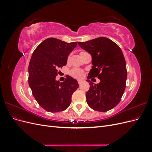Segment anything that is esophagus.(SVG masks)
I'll use <instances>...</instances> for the list:
<instances>
[{
	"label": "esophagus",
	"mask_w": 152,
	"mask_h": 152,
	"mask_svg": "<svg viewBox=\"0 0 152 152\" xmlns=\"http://www.w3.org/2000/svg\"><path fill=\"white\" fill-rule=\"evenodd\" d=\"M82 82H83V80H78V83H79V85H80Z\"/></svg>",
	"instance_id": "1"
}]
</instances>
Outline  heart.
Listing matches in <instances>:
<instances>
[{
    "mask_svg": "<svg viewBox=\"0 0 152 152\" xmlns=\"http://www.w3.org/2000/svg\"><path fill=\"white\" fill-rule=\"evenodd\" d=\"M84 52H81L80 54ZM70 74L72 77L75 78V79H80V78L83 77L84 72L80 68H73L72 70H71V71L70 72Z\"/></svg>",
    "mask_w": 152,
    "mask_h": 152,
    "instance_id": "b5f03b06",
    "label": "heart"
}]
</instances>
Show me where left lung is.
<instances>
[{"label": "left lung", "instance_id": "1", "mask_svg": "<svg viewBox=\"0 0 152 152\" xmlns=\"http://www.w3.org/2000/svg\"><path fill=\"white\" fill-rule=\"evenodd\" d=\"M78 44L92 56L93 66L87 80L90 84L86 94L87 103L96 111L107 112L121 102L126 86L127 72L123 53L116 43L106 37ZM92 77H98L100 83L90 81Z\"/></svg>", "mask_w": 152, "mask_h": 152}]
</instances>
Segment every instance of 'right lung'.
Returning a JSON list of instances; mask_svg holds the SVG:
<instances>
[{
  "mask_svg": "<svg viewBox=\"0 0 152 152\" xmlns=\"http://www.w3.org/2000/svg\"><path fill=\"white\" fill-rule=\"evenodd\" d=\"M77 42L67 43L49 38L33 53L28 66V84L32 94L41 107L49 112L64 111L70 106L72 96L79 87L68 75L63 82L56 80L58 68L66 65L68 55Z\"/></svg>",
  "mask_w": 152,
  "mask_h": 152,
  "instance_id": "obj_1",
  "label": "right lung"
}]
</instances>
